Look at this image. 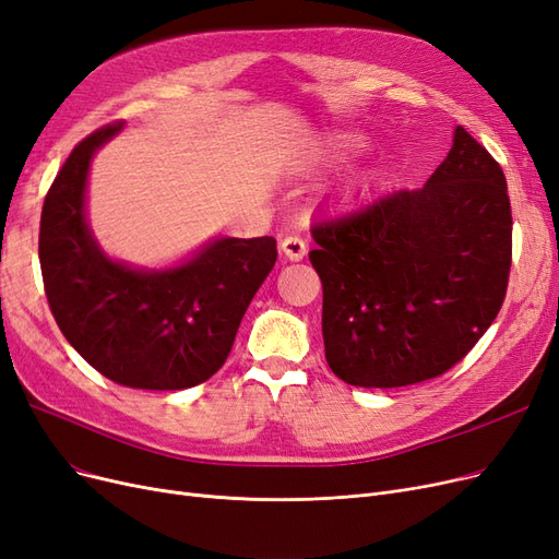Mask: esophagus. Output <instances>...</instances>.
Here are the masks:
<instances>
[{
  "instance_id": "1",
  "label": "esophagus",
  "mask_w": 559,
  "mask_h": 559,
  "mask_svg": "<svg viewBox=\"0 0 559 559\" xmlns=\"http://www.w3.org/2000/svg\"><path fill=\"white\" fill-rule=\"evenodd\" d=\"M281 251L285 253L287 260L299 262V260H304V255H306V251H308V246H306V241H304L299 235H290V237H285V239L281 241Z\"/></svg>"
}]
</instances>
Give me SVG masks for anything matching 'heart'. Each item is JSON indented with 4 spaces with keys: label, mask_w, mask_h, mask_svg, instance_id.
<instances>
[{
    "label": "heart",
    "mask_w": 559,
    "mask_h": 559,
    "mask_svg": "<svg viewBox=\"0 0 559 559\" xmlns=\"http://www.w3.org/2000/svg\"><path fill=\"white\" fill-rule=\"evenodd\" d=\"M357 147V142L355 140H349V138H338V140H332L326 144V147L322 150V154H326V156H334V154H343V152H349V150H355Z\"/></svg>",
    "instance_id": "b5f03b06"
}]
</instances>
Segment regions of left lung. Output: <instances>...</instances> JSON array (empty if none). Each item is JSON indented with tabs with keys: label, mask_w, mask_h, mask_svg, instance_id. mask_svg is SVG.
Here are the masks:
<instances>
[{
	"label": "left lung",
	"mask_w": 559,
	"mask_h": 559,
	"mask_svg": "<svg viewBox=\"0 0 559 559\" xmlns=\"http://www.w3.org/2000/svg\"><path fill=\"white\" fill-rule=\"evenodd\" d=\"M326 364L391 389L456 366L498 318L511 269L507 179L463 127L430 179L311 227Z\"/></svg>",
	"instance_id": "8db88e82"
}]
</instances>
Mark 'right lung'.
Returning a JSON list of instances; mask_svg holds the SVG:
<instances>
[{
	"instance_id": "obj_1",
	"label": "right lung",
	"mask_w": 559,
	"mask_h": 559,
	"mask_svg": "<svg viewBox=\"0 0 559 559\" xmlns=\"http://www.w3.org/2000/svg\"><path fill=\"white\" fill-rule=\"evenodd\" d=\"M119 129L108 123L78 142L46 195L38 233L46 297L61 334L100 376L131 389H189L230 355L248 304L276 264V239L221 237L165 272L110 260L85 221V189L94 152Z\"/></svg>"
}]
</instances>
